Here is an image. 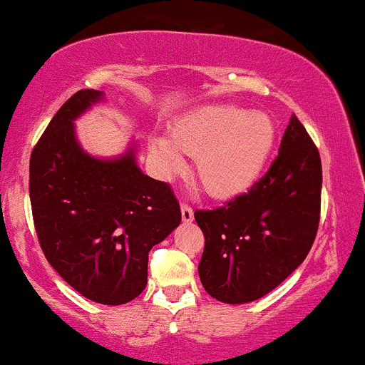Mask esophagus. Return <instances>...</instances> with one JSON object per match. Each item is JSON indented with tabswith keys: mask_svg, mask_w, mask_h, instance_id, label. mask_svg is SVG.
I'll return each mask as SVG.
<instances>
[{
	"mask_svg": "<svg viewBox=\"0 0 365 365\" xmlns=\"http://www.w3.org/2000/svg\"><path fill=\"white\" fill-rule=\"evenodd\" d=\"M181 216H182L184 223H191V221H193V217H195L193 209H191L187 204H182L181 205Z\"/></svg>",
	"mask_w": 365,
	"mask_h": 365,
	"instance_id": "obj_1",
	"label": "esophagus"
}]
</instances>
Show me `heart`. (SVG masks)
Here are the masks:
<instances>
[{
  "mask_svg": "<svg viewBox=\"0 0 365 365\" xmlns=\"http://www.w3.org/2000/svg\"><path fill=\"white\" fill-rule=\"evenodd\" d=\"M274 137V123L264 112L207 105L175 121L170 138H153L151 155L165 174L181 170L184 155L197 156V174L205 191L227 197L257 181Z\"/></svg>",
  "mask_w": 365,
  "mask_h": 365,
  "instance_id": "heart-1",
  "label": "heart"
}]
</instances>
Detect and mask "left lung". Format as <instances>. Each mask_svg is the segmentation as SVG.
Masks as SVG:
<instances>
[{
	"label": "left lung",
	"instance_id": "8db88e82",
	"mask_svg": "<svg viewBox=\"0 0 365 365\" xmlns=\"http://www.w3.org/2000/svg\"><path fill=\"white\" fill-rule=\"evenodd\" d=\"M320 197V153L292 115L260 181L225 207L195 210L205 235L198 264L205 292L220 302L246 304L279 287L313 246Z\"/></svg>",
	"mask_w": 365,
	"mask_h": 365
}]
</instances>
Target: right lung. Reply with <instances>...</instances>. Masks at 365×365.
Returning <instances> with one entry per match:
<instances>
[{
	"label": "right lung",
	"mask_w": 365,
	"mask_h": 365,
	"mask_svg": "<svg viewBox=\"0 0 365 365\" xmlns=\"http://www.w3.org/2000/svg\"><path fill=\"white\" fill-rule=\"evenodd\" d=\"M105 100L82 89L56 112L29 160L33 221L45 258L71 288L107 306L133 300L148 284L155 244L181 223L167 182L137 165V142L98 158L84 151L75 121Z\"/></svg>",
	"instance_id": "add662e5"
}]
</instances>
